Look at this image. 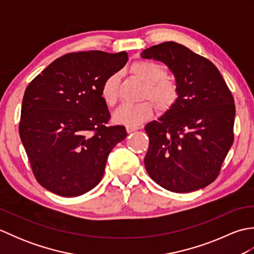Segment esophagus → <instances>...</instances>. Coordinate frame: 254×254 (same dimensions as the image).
Returning <instances> with one entry per match:
<instances>
[{
	"instance_id": "esophagus-1",
	"label": "esophagus",
	"mask_w": 254,
	"mask_h": 254,
	"mask_svg": "<svg viewBox=\"0 0 254 254\" xmlns=\"http://www.w3.org/2000/svg\"><path fill=\"white\" fill-rule=\"evenodd\" d=\"M136 130H138V127H127V133L135 132Z\"/></svg>"
}]
</instances>
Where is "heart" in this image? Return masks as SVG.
<instances>
[{
  "mask_svg": "<svg viewBox=\"0 0 254 254\" xmlns=\"http://www.w3.org/2000/svg\"><path fill=\"white\" fill-rule=\"evenodd\" d=\"M132 73L146 84L145 95L149 96L160 110H167L178 98V89L174 82L165 78L166 71L160 64L141 60L131 67ZM118 74H112L101 86V97L108 106H113L118 99ZM154 105L145 100L139 104H124L113 112V120L127 127H137L153 115Z\"/></svg>",
  "mask_w": 254,
  "mask_h": 254,
  "instance_id": "heart-1",
  "label": "heart"
}]
</instances>
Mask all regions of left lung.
<instances>
[{
    "mask_svg": "<svg viewBox=\"0 0 254 254\" xmlns=\"http://www.w3.org/2000/svg\"><path fill=\"white\" fill-rule=\"evenodd\" d=\"M141 57L166 64L178 89L175 104L145 126V168L171 192L205 188L216 179L234 142L233 95L212 62L177 42L147 48Z\"/></svg>",
    "mask_w": 254,
    "mask_h": 254,
    "instance_id": "8db88e82",
    "label": "left lung"
}]
</instances>
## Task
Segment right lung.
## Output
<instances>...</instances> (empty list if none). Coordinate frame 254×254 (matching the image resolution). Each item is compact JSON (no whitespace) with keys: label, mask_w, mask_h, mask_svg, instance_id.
I'll use <instances>...</instances> for the list:
<instances>
[{"label":"right lung","mask_w":254,"mask_h":254,"mask_svg":"<svg viewBox=\"0 0 254 254\" xmlns=\"http://www.w3.org/2000/svg\"><path fill=\"white\" fill-rule=\"evenodd\" d=\"M127 53H68L49 64L25 90L19 135L37 181L73 197L100 182L112 148L127 137L107 126L101 86L126 65Z\"/></svg>","instance_id":"obj_1"}]
</instances>
